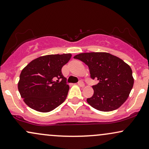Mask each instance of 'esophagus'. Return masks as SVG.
<instances>
[{
    "mask_svg": "<svg viewBox=\"0 0 149 149\" xmlns=\"http://www.w3.org/2000/svg\"><path fill=\"white\" fill-rule=\"evenodd\" d=\"M78 85L80 86V87H84L85 86V84L84 83V81H79L78 82Z\"/></svg>",
    "mask_w": 149,
    "mask_h": 149,
    "instance_id": "34e87169",
    "label": "esophagus"
}]
</instances>
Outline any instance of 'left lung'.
<instances>
[{
  "label": "left lung",
  "instance_id": "left-lung-1",
  "mask_svg": "<svg viewBox=\"0 0 149 149\" xmlns=\"http://www.w3.org/2000/svg\"><path fill=\"white\" fill-rule=\"evenodd\" d=\"M74 58L88 66L91 77L99 81L93 86L94 94L87 99L92 107L108 112L126 102L134 84L132 70L127 63L107 52L81 53Z\"/></svg>",
  "mask_w": 149,
  "mask_h": 149
}]
</instances>
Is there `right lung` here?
<instances>
[{"mask_svg":"<svg viewBox=\"0 0 149 149\" xmlns=\"http://www.w3.org/2000/svg\"><path fill=\"white\" fill-rule=\"evenodd\" d=\"M71 54H49L36 58L23 69L18 89L29 107L47 113L63 103L67 97L69 86L61 72Z\"/></svg>","mask_w":149,"mask_h":149,"instance_id":"add662e5","label":"right lung"}]
</instances>
